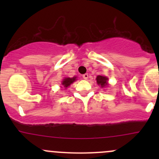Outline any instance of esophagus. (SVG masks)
<instances>
[{
	"instance_id": "esophagus-1",
	"label": "esophagus",
	"mask_w": 159,
	"mask_h": 159,
	"mask_svg": "<svg viewBox=\"0 0 159 159\" xmlns=\"http://www.w3.org/2000/svg\"><path fill=\"white\" fill-rule=\"evenodd\" d=\"M83 78H84V79H85V80H87L88 78H89V74H84V75H83Z\"/></svg>"
}]
</instances>
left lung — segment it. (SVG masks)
I'll return each instance as SVG.
<instances>
[{
	"label": "left lung",
	"instance_id": "obj_1",
	"mask_svg": "<svg viewBox=\"0 0 159 159\" xmlns=\"http://www.w3.org/2000/svg\"><path fill=\"white\" fill-rule=\"evenodd\" d=\"M108 78L107 77L103 76V75H98L97 78H96L98 84L102 88H106L108 86Z\"/></svg>",
	"mask_w": 159,
	"mask_h": 159
}]
</instances>
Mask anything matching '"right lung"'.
Returning a JSON list of instances; mask_svg holds the SVG:
<instances>
[{"label": "right lung", "instance_id": "1", "mask_svg": "<svg viewBox=\"0 0 159 159\" xmlns=\"http://www.w3.org/2000/svg\"><path fill=\"white\" fill-rule=\"evenodd\" d=\"M77 77H73V78H65L61 81V84L63 85V87H65V89H67L68 87H69L70 84L74 82V81H76Z\"/></svg>", "mask_w": 159, "mask_h": 159}]
</instances>
